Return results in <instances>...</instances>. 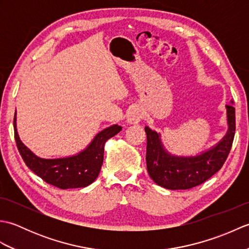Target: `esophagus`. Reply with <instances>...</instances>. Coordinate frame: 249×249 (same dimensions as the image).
<instances>
[{
    "mask_svg": "<svg viewBox=\"0 0 249 249\" xmlns=\"http://www.w3.org/2000/svg\"><path fill=\"white\" fill-rule=\"evenodd\" d=\"M142 119V111L139 108H133L127 115V123L129 124H138Z\"/></svg>",
    "mask_w": 249,
    "mask_h": 249,
    "instance_id": "1",
    "label": "esophagus"
}]
</instances>
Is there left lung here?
<instances>
[{"label": "left lung", "instance_id": "obj_1", "mask_svg": "<svg viewBox=\"0 0 249 249\" xmlns=\"http://www.w3.org/2000/svg\"><path fill=\"white\" fill-rule=\"evenodd\" d=\"M228 131L212 149L197 156H176L163 147L160 135L146 126V168L151 178L167 189H189L204 183L223 167L235 134V109L227 105Z\"/></svg>", "mask_w": 249, "mask_h": 249}]
</instances>
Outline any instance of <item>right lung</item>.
<instances>
[{
  "label": "right lung",
  "mask_w": 249,
  "mask_h": 249,
  "mask_svg": "<svg viewBox=\"0 0 249 249\" xmlns=\"http://www.w3.org/2000/svg\"><path fill=\"white\" fill-rule=\"evenodd\" d=\"M14 129L16 143L25 165L46 183L57 188L67 189L87 187L96 179L104 161L106 141L120 133L122 127L119 125L110 126L98 133L87 149L79 154L55 160L36 156L21 142L16 128V113Z\"/></svg>",
  "instance_id": "add662e5"
}]
</instances>
